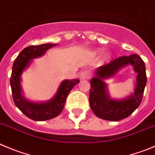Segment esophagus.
<instances>
[{"label": "esophagus", "instance_id": "esophagus-1", "mask_svg": "<svg viewBox=\"0 0 155 155\" xmlns=\"http://www.w3.org/2000/svg\"><path fill=\"white\" fill-rule=\"evenodd\" d=\"M79 77L81 79H86L89 77V73L87 70H83L79 74Z\"/></svg>", "mask_w": 155, "mask_h": 155}]
</instances>
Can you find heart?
I'll return each instance as SVG.
<instances>
[{
  "mask_svg": "<svg viewBox=\"0 0 155 155\" xmlns=\"http://www.w3.org/2000/svg\"><path fill=\"white\" fill-rule=\"evenodd\" d=\"M101 52H102V50H101V49H98V50H96L95 52H94V53H95V54H99ZM107 56L108 57V56Z\"/></svg>",
  "mask_w": 155,
  "mask_h": 155,
  "instance_id": "obj_1",
  "label": "heart"
}]
</instances>
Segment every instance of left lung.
I'll list each match as a JSON object with an SVG mask.
<instances>
[{"mask_svg":"<svg viewBox=\"0 0 155 155\" xmlns=\"http://www.w3.org/2000/svg\"><path fill=\"white\" fill-rule=\"evenodd\" d=\"M131 64L137 73L134 92L123 100H112L108 95L103 79L114 76L121 68ZM147 76L144 63L138 55L121 56L103 65L95 71V76L90 81V108L95 115L102 119L118 121L129 116L141 104Z\"/></svg>","mask_w":155,"mask_h":155,"instance_id":"8db88e82","label":"left lung"}]
</instances>
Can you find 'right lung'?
I'll list each match as a JSON object with an SVG mask.
<instances>
[{"instance_id":"right-lung-1","label":"right lung","mask_w":155,"mask_h":155,"mask_svg":"<svg viewBox=\"0 0 155 155\" xmlns=\"http://www.w3.org/2000/svg\"><path fill=\"white\" fill-rule=\"evenodd\" d=\"M56 45V43H44L26 47L20 53L13 64L10 83L14 104L26 116L34 121H45L60 115L64 108L68 94L79 82L78 79L63 81L54 96L46 102H30L22 95L21 79L23 71L28 67L33 59L42 56L49 49Z\"/></svg>"}]
</instances>
